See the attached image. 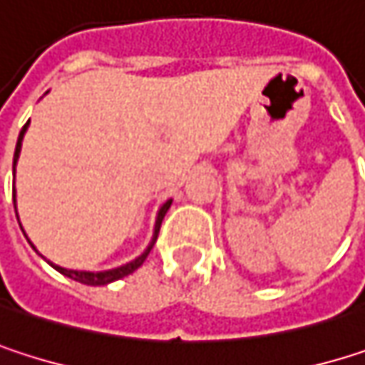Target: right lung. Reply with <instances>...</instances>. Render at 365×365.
<instances>
[{
  "instance_id": "1",
  "label": "right lung",
  "mask_w": 365,
  "mask_h": 365,
  "mask_svg": "<svg viewBox=\"0 0 365 365\" xmlns=\"http://www.w3.org/2000/svg\"><path fill=\"white\" fill-rule=\"evenodd\" d=\"M27 126H29V122L23 126V130H21V135H19V141H16V150H14V163H12V171H14V167H16V160H19V154H21V145H23V137H25V133H27ZM12 198H14V209H16V192L12 190ZM169 207H171V200H167L160 209H158V215H156V224H154V237H152V241H150V245H148V250L143 252V254L139 255V257H135L133 262H128V264H122V266H118V268H111V270H101V272H88V270H69V268H63V266H56V264H52L61 274H65V277H69V279H73V281H78V283H84V285H108L111 281H118V279H122V277H126V274H130V272H135L143 262H145V257L148 254L152 252V247H154V243H156V239H158V230H160V224H163V217H165V213L169 211ZM16 220H19V213H16ZM21 230H23V226H21ZM31 243V241H29Z\"/></svg>"
}]
</instances>
